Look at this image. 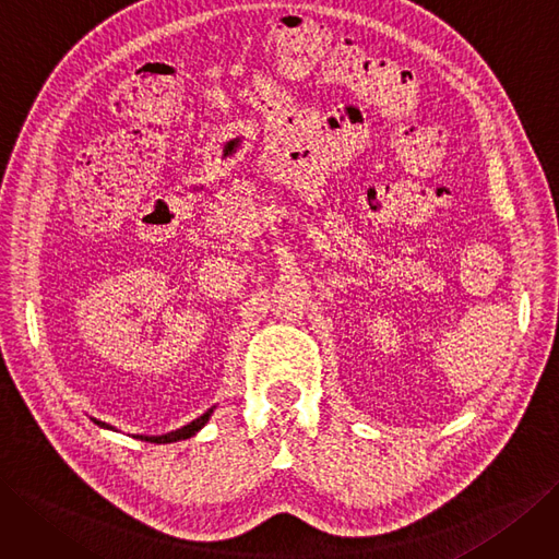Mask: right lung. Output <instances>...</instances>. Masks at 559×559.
I'll list each match as a JSON object with an SVG mask.
<instances>
[{"instance_id": "1", "label": "right lung", "mask_w": 559, "mask_h": 559, "mask_svg": "<svg viewBox=\"0 0 559 559\" xmlns=\"http://www.w3.org/2000/svg\"><path fill=\"white\" fill-rule=\"evenodd\" d=\"M212 412H214V409H206L202 417H198V419L191 421L189 426H183V428H179V430L168 432V436H135V438H138V440H144V442H154V444H168V442H177V440H189V438L195 436V432H198L206 421H210ZM94 424H98L100 428H112V426L103 424V421H96V419H94Z\"/></svg>"}]
</instances>
